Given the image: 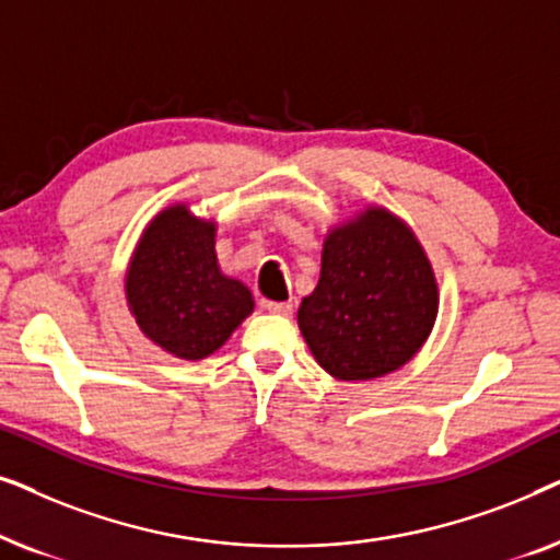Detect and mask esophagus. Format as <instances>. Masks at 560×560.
Here are the masks:
<instances>
[{
	"instance_id": "esophagus-1",
	"label": "esophagus",
	"mask_w": 560,
	"mask_h": 560,
	"mask_svg": "<svg viewBox=\"0 0 560 560\" xmlns=\"http://www.w3.org/2000/svg\"><path fill=\"white\" fill-rule=\"evenodd\" d=\"M262 308L270 313H278V316H290L293 313V303H278V301H262Z\"/></svg>"
}]
</instances>
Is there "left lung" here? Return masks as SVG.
I'll use <instances>...</instances> for the list:
<instances>
[{
	"label": "left lung",
	"instance_id": "1",
	"mask_svg": "<svg viewBox=\"0 0 560 560\" xmlns=\"http://www.w3.org/2000/svg\"><path fill=\"white\" fill-rule=\"evenodd\" d=\"M435 316L433 265L397 213L370 203L328 229L298 328L331 377L366 382L397 372L423 349Z\"/></svg>",
	"mask_w": 560,
	"mask_h": 560
}]
</instances>
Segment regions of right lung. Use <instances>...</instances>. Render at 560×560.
Segmentation results:
<instances>
[{"instance_id":"right-lung-1","label":"right lung","mask_w":560,"mask_h":560,"mask_svg":"<svg viewBox=\"0 0 560 560\" xmlns=\"http://www.w3.org/2000/svg\"><path fill=\"white\" fill-rule=\"evenodd\" d=\"M127 308L140 331L167 354L198 362L224 347L255 298L221 272L217 221L173 203L150 219L125 272Z\"/></svg>"}]
</instances>
